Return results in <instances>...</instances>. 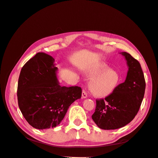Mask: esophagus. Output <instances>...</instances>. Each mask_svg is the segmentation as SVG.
Segmentation results:
<instances>
[{
    "mask_svg": "<svg viewBox=\"0 0 158 158\" xmlns=\"http://www.w3.org/2000/svg\"><path fill=\"white\" fill-rule=\"evenodd\" d=\"M87 96H88V95H87L86 92H85L84 90H83V91H82V98L85 99V98H87Z\"/></svg>",
    "mask_w": 158,
    "mask_h": 158,
    "instance_id": "obj_1",
    "label": "esophagus"
}]
</instances>
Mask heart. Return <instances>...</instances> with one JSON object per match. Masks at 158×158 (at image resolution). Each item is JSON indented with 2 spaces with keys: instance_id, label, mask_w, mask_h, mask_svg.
I'll use <instances>...</instances> for the list:
<instances>
[{
  "instance_id": "heart-1",
  "label": "heart",
  "mask_w": 158,
  "mask_h": 158,
  "mask_svg": "<svg viewBox=\"0 0 158 158\" xmlns=\"http://www.w3.org/2000/svg\"><path fill=\"white\" fill-rule=\"evenodd\" d=\"M90 80L89 89L95 96L105 98L113 93L119 82V75L116 70L109 69L106 63H99L89 69Z\"/></svg>"
}]
</instances>
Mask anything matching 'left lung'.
Listing matches in <instances>:
<instances>
[{
    "instance_id": "left-lung-1",
    "label": "left lung",
    "mask_w": 158,
    "mask_h": 158,
    "mask_svg": "<svg viewBox=\"0 0 158 158\" xmlns=\"http://www.w3.org/2000/svg\"><path fill=\"white\" fill-rule=\"evenodd\" d=\"M128 67L125 82L105 99H97L93 121L104 130H114L131 122L139 111L146 82L140 64L127 52H120Z\"/></svg>"
}]
</instances>
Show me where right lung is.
Here are the masks:
<instances>
[{"mask_svg":"<svg viewBox=\"0 0 158 158\" xmlns=\"http://www.w3.org/2000/svg\"><path fill=\"white\" fill-rule=\"evenodd\" d=\"M55 59L37 53L22 67L18 83V106L23 117L37 129L58 126L70 105L82 96L78 86H61Z\"/></svg>","mask_w":158,"mask_h":158,"instance_id":"1","label":"right lung"}]
</instances>
